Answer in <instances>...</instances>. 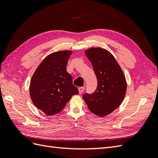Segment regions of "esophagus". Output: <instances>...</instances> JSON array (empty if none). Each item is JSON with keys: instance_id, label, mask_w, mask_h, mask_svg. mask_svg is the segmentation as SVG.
<instances>
[{"instance_id": "obj_1", "label": "esophagus", "mask_w": 158, "mask_h": 158, "mask_svg": "<svg viewBox=\"0 0 158 158\" xmlns=\"http://www.w3.org/2000/svg\"><path fill=\"white\" fill-rule=\"evenodd\" d=\"M84 89H85L84 87H79V88H78L79 93H80V94H82L83 92L84 91Z\"/></svg>"}]
</instances>
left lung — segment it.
<instances>
[{
  "label": "left lung",
  "instance_id": "left-lung-1",
  "mask_svg": "<svg viewBox=\"0 0 158 158\" xmlns=\"http://www.w3.org/2000/svg\"><path fill=\"white\" fill-rule=\"evenodd\" d=\"M84 52L92 64L98 84L94 94H84L83 98L91 112L103 117L123 102L127 92L126 78L115 58L107 49L92 47Z\"/></svg>",
  "mask_w": 158,
  "mask_h": 158
}]
</instances>
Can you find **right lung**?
Masks as SVG:
<instances>
[{
  "label": "right lung",
  "instance_id": "1",
  "mask_svg": "<svg viewBox=\"0 0 158 158\" xmlns=\"http://www.w3.org/2000/svg\"><path fill=\"white\" fill-rule=\"evenodd\" d=\"M73 51H59L47 55L37 66L30 84L33 103L48 116L59 113L78 89L66 64Z\"/></svg>",
  "mask_w": 158,
  "mask_h": 158
}]
</instances>
